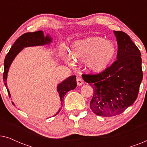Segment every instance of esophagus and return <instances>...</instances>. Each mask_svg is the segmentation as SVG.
<instances>
[{
	"label": "esophagus",
	"instance_id": "esophagus-1",
	"mask_svg": "<svg viewBox=\"0 0 147 147\" xmlns=\"http://www.w3.org/2000/svg\"><path fill=\"white\" fill-rule=\"evenodd\" d=\"M84 84V80L81 78H77V84L78 86H81Z\"/></svg>",
	"mask_w": 147,
	"mask_h": 147
}]
</instances>
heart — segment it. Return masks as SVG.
Masks as SVG:
<instances>
[{
  "label": "heart",
  "instance_id": "b5f03b06",
  "mask_svg": "<svg viewBox=\"0 0 147 147\" xmlns=\"http://www.w3.org/2000/svg\"><path fill=\"white\" fill-rule=\"evenodd\" d=\"M116 54L115 44L100 37H88L75 42L70 52L71 58L76 61H85L86 69L93 74L104 71Z\"/></svg>",
  "mask_w": 147,
  "mask_h": 147
}]
</instances>
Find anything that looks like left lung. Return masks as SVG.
<instances>
[{"instance_id":"8db88e82","label":"left lung","mask_w":147,"mask_h":147,"mask_svg":"<svg viewBox=\"0 0 147 147\" xmlns=\"http://www.w3.org/2000/svg\"><path fill=\"white\" fill-rule=\"evenodd\" d=\"M114 33L118 43L117 60L102 73L82 76L94 89L90 109L104 117L118 115L133 104L143 76L138 48L124 32Z\"/></svg>"}]
</instances>
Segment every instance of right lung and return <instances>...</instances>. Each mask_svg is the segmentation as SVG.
I'll list each match as a JSON object with an SVG mask.
<instances>
[{"instance_id": "1", "label": "right lung", "mask_w": 147, "mask_h": 147, "mask_svg": "<svg viewBox=\"0 0 147 147\" xmlns=\"http://www.w3.org/2000/svg\"><path fill=\"white\" fill-rule=\"evenodd\" d=\"M52 42V38L50 37L49 34L47 35H44L43 31H38L33 32V33H27L23 34L21 37L18 38L16 40L15 43L12 46L9 53H7V56L5 57V61H4V74H3V81L5 83L6 88H7V76L9 72L10 66H11L12 62L15 59L18 54L21 52L25 47H33V46H43L45 45H49ZM77 86L76 83V76H71L67 78V79L64 80L61 83L57 85V90L59 94L60 100H61V105H63L62 102H63V98L65 94L70 90H73L75 89ZM8 94L10 97L11 94L9 89L7 88ZM13 104L15 105V104ZM61 107L59 108L58 112L55 115L59 113L61 111Z\"/></svg>"}]
</instances>
